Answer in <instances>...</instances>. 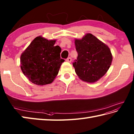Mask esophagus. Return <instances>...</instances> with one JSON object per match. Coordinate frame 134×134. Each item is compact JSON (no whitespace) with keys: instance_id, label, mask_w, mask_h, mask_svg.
Here are the masks:
<instances>
[{"instance_id":"1","label":"esophagus","mask_w":134,"mask_h":134,"mask_svg":"<svg viewBox=\"0 0 134 134\" xmlns=\"http://www.w3.org/2000/svg\"><path fill=\"white\" fill-rule=\"evenodd\" d=\"M66 61L68 62H71V61H72V58H71L70 57H68V58L66 59Z\"/></svg>"}]
</instances>
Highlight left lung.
<instances>
[{
  "instance_id": "left-lung-1",
  "label": "left lung",
  "mask_w": 134,
  "mask_h": 134,
  "mask_svg": "<svg viewBox=\"0 0 134 134\" xmlns=\"http://www.w3.org/2000/svg\"><path fill=\"white\" fill-rule=\"evenodd\" d=\"M78 56L73 62L76 74L80 79L94 83L104 76L110 68L112 55L107 45L91 34L81 39H75Z\"/></svg>"
}]
</instances>
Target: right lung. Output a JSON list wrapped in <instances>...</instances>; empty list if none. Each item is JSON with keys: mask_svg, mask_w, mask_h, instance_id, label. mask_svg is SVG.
<instances>
[{"mask_svg": "<svg viewBox=\"0 0 134 134\" xmlns=\"http://www.w3.org/2000/svg\"><path fill=\"white\" fill-rule=\"evenodd\" d=\"M55 41L36 37L21 54V69L24 75L36 85L53 82L65 61L60 57L61 47L54 46Z\"/></svg>", "mask_w": 134, "mask_h": 134, "instance_id": "1", "label": "right lung"}]
</instances>
